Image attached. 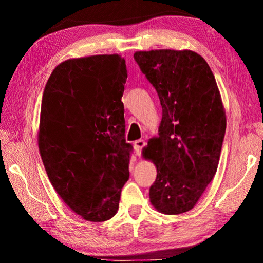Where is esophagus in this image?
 <instances>
[{
	"label": "esophagus",
	"mask_w": 263,
	"mask_h": 263,
	"mask_svg": "<svg viewBox=\"0 0 263 263\" xmlns=\"http://www.w3.org/2000/svg\"><path fill=\"white\" fill-rule=\"evenodd\" d=\"M133 146H135V149H136V152H137V154L139 155L140 153H141V151H142V148L145 147L146 146V141L145 140H142V139H139V140H136L135 141V144H133Z\"/></svg>",
	"instance_id": "obj_1"
}]
</instances>
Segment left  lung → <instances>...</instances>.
Instances as JSON below:
<instances>
[{"label": "left lung", "instance_id": "obj_1", "mask_svg": "<svg viewBox=\"0 0 263 263\" xmlns=\"http://www.w3.org/2000/svg\"><path fill=\"white\" fill-rule=\"evenodd\" d=\"M133 57L162 106L159 137L142 151L157 166L151 203L164 215H180L196 205L217 172L226 130L219 89L196 52L152 50Z\"/></svg>", "mask_w": 263, "mask_h": 263}]
</instances>
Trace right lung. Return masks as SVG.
<instances>
[{
    "label": "right lung",
    "instance_id": "1",
    "mask_svg": "<svg viewBox=\"0 0 263 263\" xmlns=\"http://www.w3.org/2000/svg\"><path fill=\"white\" fill-rule=\"evenodd\" d=\"M127 70L118 54L69 59L44 89L38 146L53 188L89 221L117 213L128 180L132 145L125 140L122 96Z\"/></svg>",
    "mask_w": 263,
    "mask_h": 263
}]
</instances>
